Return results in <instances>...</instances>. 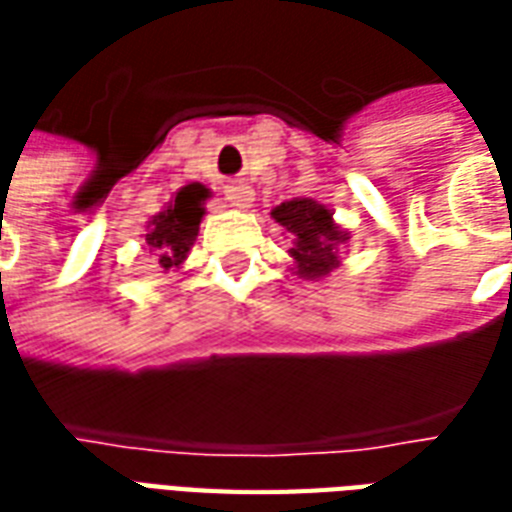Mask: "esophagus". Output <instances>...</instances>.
Wrapping results in <instances>:
<instances>
[{"mask_svg":"<svg viewBox=\"0 0 512 512\" xmlns=\"http://www.w3.org/2000/svg\"><path fill=\"white\" fill-rule=\"evenodd\" d=\"M224 197H227V202H230L233 208H252V202H255V189L246 186V183H233V186L224 189Z\"/></svg>","mask_w":512,"mask_h":512,"instance_id":"esophagus-1","label":"esophagus"}]
</instances>
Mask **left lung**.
Segmentation results:
<instances>
[{"label":"left lung","mask_w":512,"mask_h":512,"mask_svg":"<svg viewBox=\"0 0 512 512\" xmlns=\"http://www.w3.org/2000/svg\"><path fill=\"white\" fill-rule=\"evenodd\" d=\"M271 219L293 235L290 257L293 274L299 279H326L340 266V249L348 244L351 233L334 222L332 208L310 197H293L271 211Z\"/></svg>","instance_id":"1"}]
</instances>
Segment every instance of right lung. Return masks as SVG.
<instances>
[{
  "label": "right lung",
  "mask_w": 512,
  "mask_h": 512,
  "mask_svg": "<svg viewBox=\"0 0 512 512\" xmlns=\"http://www.w3.org/2000/svg\"><path fill=\"white\" fill-rule=\"evenodd\" d=\"M211 200V189L202 183H189L175 191V197L147 222L145 241L158 255V266L167 271H180L191 246L200 233V222L205 216V202Z\"/></svg>",
  "instance_id": "obj_1"
}]
</instances>
